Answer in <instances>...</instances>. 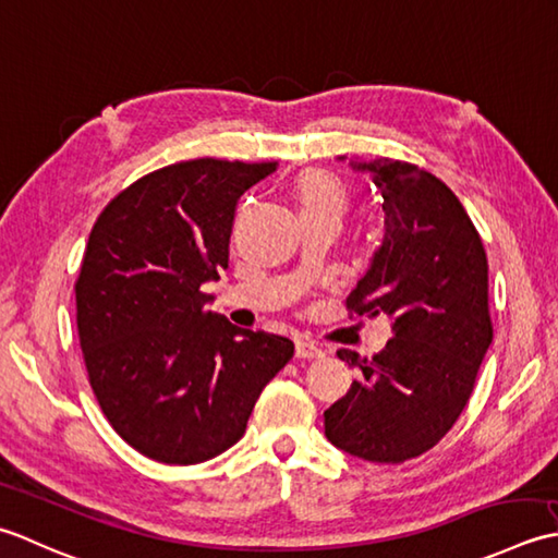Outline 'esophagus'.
<instances>
[{
  "label": "esophagus",
  "mask_w": 558,
  "mask_h": 558,
  "mask_svg": "<svg viewBox=\"0 0 558 558\" xmlns=\"http://www.w3.org/2000/svg\"><path fill=\"white\" fill-rule=\"evenodd\" d=\"M295 356L299 359H323L325 351L313 342H295Z\"/></svg>",
  "instance_id": "1"
}]
</instances>
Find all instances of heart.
<instances>
[{
  "label": "heart",
  "instance_id": "1",
  "mask_svg": "<svg viewBox=\"0 0 558 558\" xmlns=\"http://www.w3.org/2000/svg\"><path fill=\"white\" fill-rule=\"evenodd\" d=\"M295 199L301 204V214H332L342 216L347 209V185L344 180L329 170H311L295 185Z\"/></svg>",
  "mask_w": 558,
  "mask_h": 558
}]
</instances>
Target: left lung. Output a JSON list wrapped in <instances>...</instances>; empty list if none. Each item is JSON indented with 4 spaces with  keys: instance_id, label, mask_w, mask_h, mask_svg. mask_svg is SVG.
<instances>
[{
    "instance_id": "left-lung-1",
    "label": "left lung",
    "mask_w": 558,
    "mask_h": 558,
    "mask_svg": "<svg viewBox=\"0 0 558 558\" xmlns=\"http://www.w3.org/2000/svg\"><path fill=\"white\" fill-rule=\"evenodd\" d=\"M349 166L383 197L385 233L347 305L388 317L392 339L373 359L337 351L361 375L325 412V436L354 458L397 464L434 448L470 400L494 339L488 263L442 180L390 158Z\"/></svg>"
}]
</instances>
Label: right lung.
Segmentation results:
<instances>
[{
  "label": "right lung",
  "mask_w": 558,
  "mask_h": 558,
  "mask_svg": "<svg viewBox=\"0 0 558 558\" xmlns=\"http://www.w3.org/2000/svg\"><path fill=\"white\" fill-rule=\"evenodd\" d=\"M277 163L195 158L144 175L98 216L76 279V327L110 426L166 464L211 460L245 434L293 356L287 337L207 311L229 267L235 204Z\"/></svg>",
  "instance_id": "add662e5"
}]
</instances>
